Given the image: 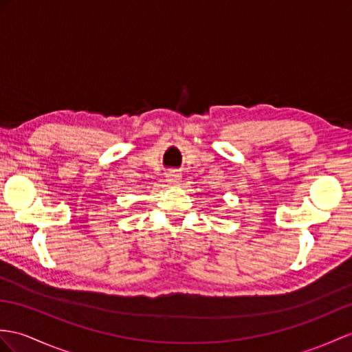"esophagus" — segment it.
I'll list each match as a JSON object with an SVG mask.
<instances>
[{"label": "esophagus", "instance_id": "obj_1", "mask_svg": "<svg viewBox=\"0 0 352 352\" xmlns=\"http://www.w3.org/2000/svg\"><path fill=\"white\" fill-rule=\"evenodd\" d=\"M166 181L168 185H177L181 182V175H179L177 171H168L166 175Z\"/></svg>", "mask_w": 352, "mask_h": 352}]
</instances>
